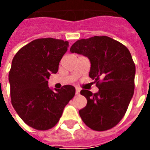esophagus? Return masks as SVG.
I'll list each match as a JSON object with an SVG mask.
<instances>
[{"mask_svg":"<svg viewBox=\"0 0 150 150\" xmlns=\"http://www.w3.org/2000/svg\"><path fill=\"white\" fill-rule=\"evenodd\" d=\"M79 92H80V89L79 88H76L75 89V93H76V95L79 94Z\"/></svg>","mask_w":150,"mask_h":150,"instance_id":"esophagus-1","label":"esophagus"}]
</instances>
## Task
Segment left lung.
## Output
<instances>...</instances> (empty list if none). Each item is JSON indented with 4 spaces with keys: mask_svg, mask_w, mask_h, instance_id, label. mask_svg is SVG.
Listing matches in <instances>:
<instances>
[{
    "mask_svg": "<svg viewBox=\"0 0 150 150\" xmlns=\"http://www.w3.org/2000/svg\"><path fill=\"white\" fill-rule=\"evenodd\" d=\"M70 50L89 59V76L99 88L95 94L80 91L88 101L79 112L80 117L96 131L112 129L125 116L134 92L136 67L131 54L125 46L107 36L78 40Z\"/></svg>",
    "mask_w": 150,
    "mask_h": 150,
    "instance_id": "obj_1",
    "label": "left lung"
}]
</instances>
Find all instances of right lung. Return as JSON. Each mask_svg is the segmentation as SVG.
Listing matches in <instances>:
<instances>
[{"mask_svg":"<svg viewBox=\"0 0 150 150\" xmlns=\"http://www.w3.org/2000/svg\"><path fill=\"white\" fill-rule=\"evenodd\" d=\"M68 42L51 38L32 41L19 50L8 74L13 107L26 125L38 130L53 128L63 109L74 97L75 88L48 87L50 74H55Z\"/></svg>","mask_w":150,"mask_h":150,"instance_id":"obj_1","label":"right lung"}]
</instances>
